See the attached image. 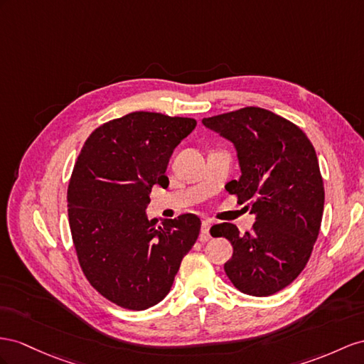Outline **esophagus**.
Wrapping results in <instances>:
<instances>
[{
    "label": "esophagus",
    "mask_w": 364,
    "mask_h": 364,
    "mask_svg": "<svg viewBox=\"0 0 364 364\" xmlns=\"http://www.w3.org/2000/svg\"><path fill=\"white\" fill-rule=\"evenodd\" d=\"M210 226H212V221L210 220L203 221L201 234H200V241H201V243H206V241L210 240Z\"/></svg>",
    "instance_id": "34e87169"
}]
</instances>
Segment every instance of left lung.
<instances>
[{"instance_id":"left-lung-1","label":"left lung","mask_w":364,"mask_h":364,"mask_svg":"<svg viewBox=\"0 0 364 364\" xmlns=\"http://www.w3.org/2000/svg\"><path fill=\"white\" fill-rule=\"evenodd\" d=\"M203 124L234 143L241 176L226 191L257 217L246 234L232 223L215 226V237L234 247L226 275L238 291L269 296L301 274L320 234L324 188L315 149L300 127L262 107L203 118Z\"/></svg>"}]
</instances>
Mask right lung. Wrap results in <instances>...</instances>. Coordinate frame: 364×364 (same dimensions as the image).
Instances as JSON below:
<instances>
[{"mask_svg": "<svg viewBox=\"0 0 364 364\" xmlns=\"http://www.w3.org/2000/svg\"><path fill=\"white\" fill-rule=\"evenodd\" d=\"M195 126L193 118L132 112L93 130L73 167L68 212L78 263L93 289L124 309L160 303L198 238L193 213L158 225L144 212L152 186L169 184V158Z\"/></svg>", "mask_w": 364, "mask_h": 364, "instance_id": "obj_1", "label": "right lung"}]
</instances>
